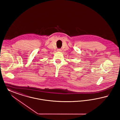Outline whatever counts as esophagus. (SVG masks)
Returning <instances> with one entry per match:
<instances>
[{"mask_svg":"<svg viewBox=\"0 0 120 120\" xmlns=\"http://www.w3.org/2000/svg\"><path fill=\"white\" fill-rule=\"evenodd\" d=\"M57 51H61V50L60 49H58Z\"/></svg>","mask_w":120,"mask_h":120,"instance_id":"1","label":"esophagus"}]
</instances>
